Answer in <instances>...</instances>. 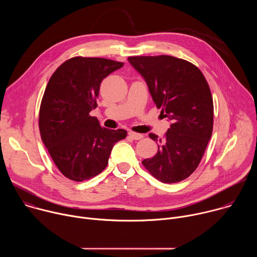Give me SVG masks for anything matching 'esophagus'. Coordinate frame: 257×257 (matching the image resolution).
<instances>
[{"mask_svg":"<svg viewBox=\"0 0 257 257\" xmlns=\"http://www.w3.org/2000/svg\"><path fill=\"white\" fill-rule=\"evenodd\" d=\"M129 136L134 139V140H139L141 138H143V134H140V133H136V132H133V131H130L129 132Z\"/></svg>","mask_w":257,"mask_h":257,"instance_id":"1","label":"esophagus"}]
</instances>
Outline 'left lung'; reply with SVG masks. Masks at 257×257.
Here are the masks:
<instances>
[{"label":"left lung","instance_id":"left-lung-1","mask_svg":"<svg viewBox=\"0 0 257 257\" xmlns=\"http://www.w3.org/2000/svg\"><path fill=\"white\" fill-rule=\"evenodd\" d=\"M149 86L161 115L172 122L158 153L142 161L155 178L163 183H177L188 178L198 167L213 126V102L202 72L192 63L172 56L129 57Z\"/></svg>","mask_w":257,"mask_h":257}]
</instances>
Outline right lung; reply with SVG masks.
I'll return each mask as SVG.
<instances>
[{
	"label": "right lung",
	"instance_id": "right-lung-1",
	"mask_svg": "<svg viewBox=\"0 0 257 257\" xmlns=\"http://www.w3.org/2000/svg\"><path fill=\"white\" fill-rule=\"evenodd\" d=\"M123 63L103 58L74 57L65 61L46 87L39 126L41 137L59 171L82 182L101 173L113 146L127 136L124 129L99 125L89 113L97 106L100 83Z\"/></svg>",
	"mask_w": 257,
	"mask_h": 257
}]
</instances>
